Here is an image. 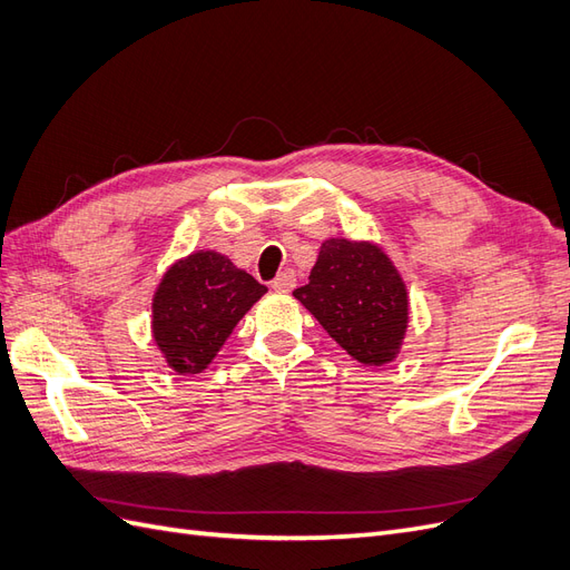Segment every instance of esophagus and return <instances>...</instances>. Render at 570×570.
<instances>
[{
  "label": "esophagus",
  "mask_w": 570,
  "mask_h": 570,
  "mask_svg": "<svg viewBox=\"0 0 570 570\" xmlns=\"http://www.w3.org/2000/svg\"><path fill=\"white\" fill-rule=\"evenodd\" d=\"M295 283H297L295 273H292V271H283V273L275 275L271 287H273L275 292H292V287H295Z\"/></svg>",
  "instance_id": "1"
}]
</instances>
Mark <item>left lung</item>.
<instances>
[{"label": "left lung", "mask_w": 570, "mask_h": 570, "mask_svg": "<svg viewBox=\"0 0 570 570\" xmlns=\"http://www.w3.org/2000/svg\"><path fill=\"white\" fill-rule=\"evenodd\" d=\"M292 295L358 364L385 366L400 354L409 295L400 271L377 245L325 239L308 283Z\"/></svg>", "instance_id": "1"}]
</instances>
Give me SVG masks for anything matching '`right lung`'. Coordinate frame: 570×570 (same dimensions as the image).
<instances>
[{"mask_svg":"<svg viewBox=\"0 0 570 570\" xmlns=\"http://www.w3.org/2000/svg\"><path fill=\"white\" fill-rule=\"evenodd\" d=\"M266 285L228 256L199 249L170 266L151 299V335L168 368L202 373Z\"/></svg>","mask_w":570,"mask_h":570,"instance_id":"obj_1","label":"right lung"}]
</instances>
